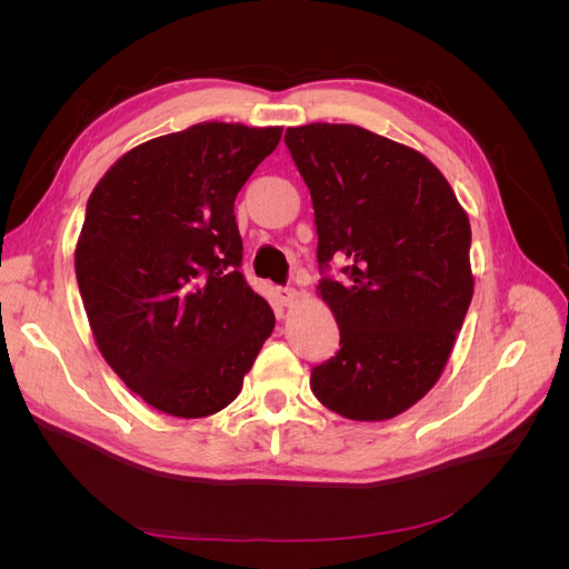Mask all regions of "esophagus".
I'll return each mask as SVG.
<instances>
[{
    "instance_id": "1",
    "label": "esophagus",
    "mask_w": 569,
    "mask_h": 569,
    "mask_svg": "<svg viewBox=\"0 0 569 569\" xmlns=\"http://www.w3.org/2000/svg\"><path fill=\"white\" fill-rule=\"evenodd\" d=\"M274 295H278V301L282 306H295L297 299H299V291L291 289V287H278V289H274Z\"/></svg>"
}]
</instances>
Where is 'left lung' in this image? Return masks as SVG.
I'll return each instance as SVG.
<instances>
[{
  "label": "left lung",
  "mask_w": 569,
  "mask_h": 569,
  "mask_svg": "<svg viewBox=\"0 0 569 569\" xmlns=\"http://www.w3.org/2000/svg\"><path fill=\"white\" fill-rule=\"evenodd\" d=\"M311 189L322 301L341 349L311 372L316 399L349 420L380 422L437 385L468 313L470 220L420 151L358 126L311 123L284 134Z\"/></svg>",
  "instance_id": "8db88e82"
}]
</instances>
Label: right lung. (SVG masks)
Here are the masks:
<instances>
[{
    "label": "right lung",
    "mask_w": 569,
    "mask_h": 569,
    "mask_svg": "<svg viewBox=\"0 0 569 569\" xmlns=\"http://www.w3.org/2000/svg\"><path fill=\"white\" fill-rule=\"evenodd\" d=\"M282 128L197 123L123 153L97 182L76 278L97 347L176 418L230 406L274 327L247 284L234 199Z\"/></svg>",
    "instance_id": "obj_1"
}]
</instances>
